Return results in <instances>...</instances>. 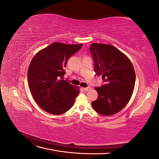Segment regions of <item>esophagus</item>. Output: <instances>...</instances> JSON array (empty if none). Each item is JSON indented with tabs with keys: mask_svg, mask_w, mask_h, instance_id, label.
Returning a JSON list of instances; mask_svg holds the SVG:
<instances>
[{
	"mask_svg": "<svg viewBox=\"0 0 159 159\" xmlns=\"http://www.w3.org/2000/svg\"><path fill=\"white\" fill-rule=\"evenodd\" d=\"M82 89H83V91H88L89 90H90L91 89V88L90 87H88V88H82Z\"/></svg>",
	"mask_w": 159,
	"mask_h": 159,
	"instance_id": "obj_1",
	"label": "esophagus"
}]
</instances>
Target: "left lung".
Wrapping results in <instances>:
<instances>
[{
  "label": "left lung",
  "instance_id": "1",
  "mask_svg": "<svg viewBox=\"0 0 159 159\" xmlns=\"http://www.w3.org/2000/svg\"><path fill=\"white\" fill-rule=\"evenodd\" d=\"M96 75L105 82L95 88L98 98L91 103L95 111L104 116L119 112L129 103L135 84V72L129 57L110 44H91Z\"/></svg>",
  "mask_w": 159,
  "mask_h": 159
}]
</instances>
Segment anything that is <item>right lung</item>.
I'll list each match as a JSON object with an SVG mask.
<instances>
[{"instance_id":"right-lung-1","label":"right lung","mask_w":159,"mask_h":159,"mask_svg":"<svg viewBox=\"0 0 159 159\" xmlns=\"http://www.w3.org/2000/svg\"><path fill=\"white\" fill-rule=\"evenodd\" d=\"M82 45L54 42L33 57L28 70V87L37 104L45 111L60 115L74 105L80 88L63 80L64 69Z\"/></svg>"}]
</instances>
